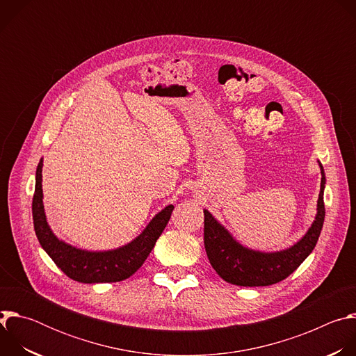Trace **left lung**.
<instances>
[{"instance_id":"left-lung-1","label":"left lung","mask_w":356,"mask_h":356,"mask_svg":"<svg viewBox=\"0 0 356 356\" xmlns=\"http://www.w3.org/2000/svg\"><path fill=\"white\" fill-rule=\"evenodd\" d=\"M321 168V187L317 216L297 243L280 252L252 250L236 242L231 234L204 210V246L214 270L228 283L236 286H270L290 276L313 252L324 224L325 176Z\"/></svg>"}]
</instances>
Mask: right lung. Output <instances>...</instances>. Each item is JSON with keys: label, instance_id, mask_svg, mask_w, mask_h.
<instances>
[{"label": "right lung", "instance_id": "add662e5", "mask_svg": "<svg viewBox=\"0 0 356 356\" xmlns=\"http://www.w3.org/2000/svg\"><path fill=\"white\" fill-rule=\"evenodd\" d=\"M42 161L36 169L35 194L32 201L33 227L39 243L52 258L58 268L70 279L80 283H111L132 276L146 261L158 238L166 228L173 206L165 207L156 214L143 232L125 246L104 252H90L74 248L60 241L50 229L43 210Z\"/></svg>", "mask_w": 356, "mask_h": 356}]
</instances>
